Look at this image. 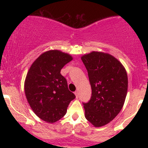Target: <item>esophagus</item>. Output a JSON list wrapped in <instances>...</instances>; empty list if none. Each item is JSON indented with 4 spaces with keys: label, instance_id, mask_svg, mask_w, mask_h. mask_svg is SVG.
Instances as JSON below:
<instances>
[{
    "label": "esophagus",
    "instance_id": "esophagus-1",
    "mask_svg": "<svg viewBox=\"0 0 148 148\" xmlns=\"http://www.w3.org/2000/svg\"><path fill=\"white\" fill-rule=\"evenodd\" d=\"M74 94H75V95H76V98H78V97H79V91H78V90L75 91V92H74Z\"/></svg>",
    "mask_w": 148,
    "mask_h": 148
}]
</instances>
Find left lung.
Returning <instances> with one entry per match:
<instances>
[{
	"label": "left lung",
	"instance_id": "1",
	"mask_svg": "<svg viewBox=\"0 0 148 148\" xmlns=\"http://www.w3.org/2000/svg\"><path fill=\"white\" fill-rule=\"evenodd\" d=\"M92 88L90 99L83 103L86 118L95 127L103 126L120 113L128 87L126 70L115 58L92 51L81 57Z\"/></svg>",
	"mask_w": 148,
	"mask_h": 148
}]
</instances>
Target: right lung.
<instances>
[{
  "label": "right lung",
  "mask_w": 148,
  "mask_h": 148,
  "mask_svg": "<svg viewBox=\"0 0 148 148\" xmlns=\"http://www.w3.org/2000/svg\"><path fill=\"white\" fill-rule=\"evenodd\" d=\"M70 55L51 50L40 55L31 65L25 81V94L34 113L44 121L55 123L67 113L75 99L60 70L70 62Z\"/></svg>",
  "instance_id": "obj_1"
}]
</instances>
